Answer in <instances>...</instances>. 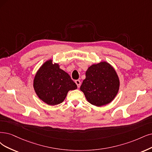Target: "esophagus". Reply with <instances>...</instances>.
I'll use <instances>...</instances> for the list:
<instances>
[{"label":"esophagus","mask_w":152,"mask_h":152,"mask_svg":"<svg viewBox=\"0 0 152 152\" xmlns=\"http://www.w3.org/2000/svg\"><path fill=\"white\" fill-rule=\"evenodd\" d=\"M75 83L76 84V85H77V88H79L80 87V86H81V81H80V80H76L75 81Z\"/></svg>","instance_id":"34e87169"}]
</instances>
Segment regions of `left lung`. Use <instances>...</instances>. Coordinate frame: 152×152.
<instances>
[{
	"label": "left lung",
	"instance_id": "obj_1",
	"mask_svg": "<svg viewBox=\"0 0 152 152\" xmlns=\"http://www.w3.org/2000/svg\"><path fill=\"white\" fill-rule=\"evenodd\" d=\"M119 89V77L114 67L106 61L89 66L80 87L88 102L98 107L110 103Z\"/></svg>",
	"mask_w": 152,
	"mask_h": 152
}]
</instances>
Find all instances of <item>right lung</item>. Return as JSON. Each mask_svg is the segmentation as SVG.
<instances>
[{"label": "right lung", "instance_id": "obj_1", "mask_svg": "<svg viewBox=\"0 0 152 152\" xmlns=\"http://www.w3.org/2000/svg\"><path fill=\"white\" fill-rule=\"evenodd\" d=\"M59 64L50 59L41 66L33 80V87L38 98L49 105L64 102L69 91L77 89L70 76Z\"/></svg>", "mask_w": 152, "mask_h": 152}]
</instances>
